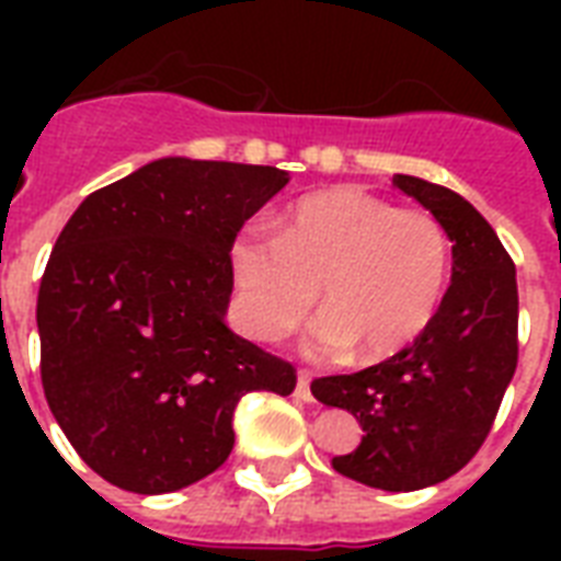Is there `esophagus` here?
<instances>
[{"mask_svg": "<svg viewBox=\"0 0 561 561\" xmlns=\"http://www.w3.org/2000/svg\"><path fill=\"white\" fill-rule=\"evenodd\" d=\"M311 378H314V373H311V369H299V375H297V399H302V401L314 399V396H311Z\"/></svg>", "mask_w": 561, "mask_h": 561, "instance_id": "34e87169", "label": "esophagus"}]
</instances>
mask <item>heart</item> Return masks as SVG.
<instances>
[{
  "label": "heart",
  "instance_id": "obj_1",
  "mask_svg": "<svg viewBox=\"0 0 561 561\" xmlns=\"http://www.w3.org/2000/svg\"><path fill=\"white\" fill-rule=\"evenodd\" d=\"M451 267L445 227L425 209H396L360 186L308 194L276 238L244 229L229 244L238 320L255 341H279L311 311L325 317L311 343L390 358L416 341L443 302Z\"/></svg>",
  "mask_w": 561,
  "mask_h": 561
}]
</instances>
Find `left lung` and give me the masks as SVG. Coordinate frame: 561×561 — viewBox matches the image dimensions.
<instances>
[{
    "label": "left lung",
    "instance_id": "1",
    "mask_svg": "<svg viewBox=\"0 0 561 561\" xmlns=\"http://www.w3.org/2000/svg\"><path fill=\"white\" fill-rule=\"evenodd\" d=\"M392 186L431 209L454 241L451 285L410 346L360 373L314 378L311 392L364 427L334 471L413 492L457 474L492 431L518 367V285L501 238L466 197L410 174H392Z\"/></svg>",
    "mask_w": 561,
    "mask_h": 561
}]
</instances>
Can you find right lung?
Wrapping results in <instances>:
<instances>
[{"label":"right lung","instance_id":"right-lung-1","mask_svg":"<svg viewBox=\"0 0 561 561\" xmlns=\"http://www.w3.org/2000/svg\"><path fill=\"white\" fill-rule=\"evenodd\" d=\"M288 171L165 157L92 192L39 282V375L95 474L162 495L224 466L247 392L290 396L297 369L224 323L229 244Z\"/></svg>","mask_w":561,"mask_h":561}]
</instances>
